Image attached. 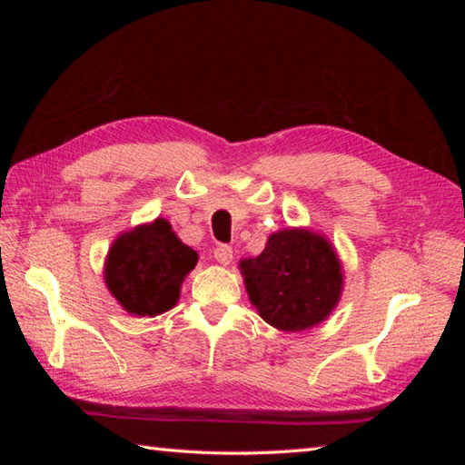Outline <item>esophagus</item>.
<instances>
[{
    "label": "esophagus",
    "instance_id": "obj_1",
    "mask_svg": "<svg viewBox=\"0 0 465 465\" xmlns=\"http://www.w3.org/2000/svg\"><path fill=\"white\" fill-rule=\"evenodd\" d=\"M213 258H215V262L217 263H222V265H227V263H232V260H233V250L230 248V245H217V248L213 250Z\"/></svg>",
    "mask_w": 465,
    "mask_h": 465
}]
</instances>
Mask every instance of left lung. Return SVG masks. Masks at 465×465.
<instances>
[{
  "instance_id": "obj_1",
  "label": "left lung",
  "mask_w": 465,
  "mask_h": 465,
  "mask_svg": "<svg viewBox=\"0 0 465 465\" xmlns=\"http://www.w3.org/2000/svg\"><path fill=\"white\" fill-rule=\"evenodd\" d=\"M252 303L270 325L302 331L323 322L341 293V265L322 235L272 233L258 258L240 263Z\"/></svg>"
}]
</instances>
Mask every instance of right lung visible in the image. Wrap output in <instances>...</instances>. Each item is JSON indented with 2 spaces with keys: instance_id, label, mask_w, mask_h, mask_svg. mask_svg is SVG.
Wrapping results in <instances>:
<instances>
[{
  "instance_id": "right-lung-1",
  "label": "right lung",
  "mask_w": 465,
  "mask_h": 465,
  "mask_svg": "<svg viewBox=\"0 0 465 465\" xmlns=\"http://www.w3.org/2000/svg\"><path fill=\"white\" fill-rule=\"evenodd\" d=\"M195 263L197 252L177 240L165 220H155L115 240L107 255L105 283L130 313L157 315L173 308Z\"/></svg>"
}]
</instances>
